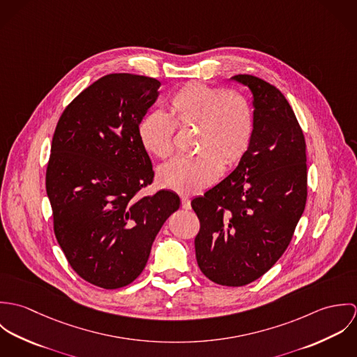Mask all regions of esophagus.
<instances>
[{"mask_svg": "<svg viewBox=\"0 0 357 357\" xmlns=\"http://www.w3.org/2000/svg\"><path fill=\"white\" fill-rule=\"evenodd\" d=\"M181 207L185 208V210H190L191 208V201L188 197H183L181 198Z\"/></svg>", "mask_w": 357, "mask_h": 357, "instance_id": "1", "label": "esophagus"}]
</instances>
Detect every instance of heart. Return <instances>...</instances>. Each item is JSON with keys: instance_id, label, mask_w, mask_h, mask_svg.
I'll list each match as a JSON object with an SVG mask.
<instances>
[{"instance_id": "heart-1", "label": "heart", "mask_w": 357, "mask_h": 357, "mask_svg": "<svg viewBox=\"0 0 357 357\" xmlns=\"http://www.w3.org/2000/svg\"><path fill=\"white\" fill-rule=\"evenodd\" d=\"M176 128L195 129L192 158H176L158 170L160 187L181 195L199 194L221 174L222 165H236L255 136V111L242 93L202 82H188L167 102V116L146 114L137 126L142 147L156 158L170 156Z\"/></svg>"}]
</instances>
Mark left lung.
<instances>
[{"label":"left lung","instance_id":"left-lung-1","mask_svg":"<svg viewBox=\"0 0 357 357\" xmlns=\"http://www.w3.org/2000/svg\"><path fill=\"white\" fill-rule=\"evenodd\" d=\"M232 79L253 93V142L236 169L191 206L201 222V271L217 284L239 287L286 252L305 208L307 176L304 133L283 93L255 75Z\"/></svg>","mask_w":357,"mask_h":357}]
</instances>
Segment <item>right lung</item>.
Here are the masks:
<instances>
[{"instance_id":"obj_1","label":"right lung","mask_w":357,"mask_h":357,"mask_svg":"<svg viewBox=\"0 0 357 357\" xmlns=\"http://www.w3.org/2000/svg\"><path fill=\"white\" fill-rule=\"evenodd\" d=\"M160 82L135 74L104 75L63 111L47 167L53 231L71 268L102 289L130 284L153 239L180 207L169 190L142 197L153 163L137 137Z\"/></svg>"}]
</instances>
